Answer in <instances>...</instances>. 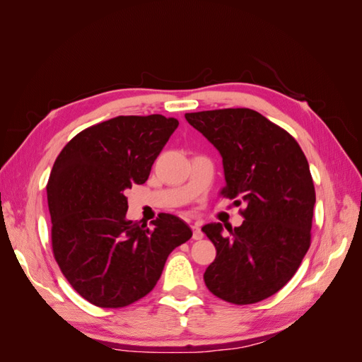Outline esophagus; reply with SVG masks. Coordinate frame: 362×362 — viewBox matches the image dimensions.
Instances as JSON below:
<instances>
[{
	"instance_id": "esophagus-1",
	"label": "esophagus",
	"mask_w": 362,
	"mask_h": 362,
	"mask_svg": "<svg viewBox=\"0 0 362 362\" xmlns=\"http://www.w3.org/2000/svg\"><path fill=\"white\" fill-rule=\"evenodd\" d=\"M191 228H193V238L194 240H201V238L204 236L201 227H199V222H194L193 226H191Z\"/></svg>"
}]
</instances>
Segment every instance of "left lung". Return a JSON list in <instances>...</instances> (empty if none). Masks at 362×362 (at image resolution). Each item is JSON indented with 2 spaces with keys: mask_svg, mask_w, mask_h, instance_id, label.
Here are the masks:
<instances>
[{
  "mask_svg": "<svg viewBox=\"0 0 362 362\" xmlns=\"http://www.w3.org/2000/svg\"><path fill=\"white\" fill-rule=\"evenodd\" d=\"M222 157V194L245 205L241 227L210 222L202 232L216 247L204 280L214 296L235 305L274 296L296 274L310 249L316 191L298 143L252 109L185 113Z\"/></svg>",
  "mask_w": 362,
  "mask_h": 362,
  "instance_id": "left-lung-1",
  "label": "left lung"
}]
</instances>
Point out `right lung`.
<instances>
[{
    "instance_id": "obj_1",
    "label": "right lung",
    "mask_w": 362,
    "mask_h": 362,
    "mask_svg": "<svg viewBox=\"0 0 362 362\" xmlns=\"http://www.w3.org/2000/svg\"><path fill=\"white\" fill-rule=\"evenodd\" d=\"M177 126L163 115L117 117L82 130L56 158L46 187L54 258L90 303L121 308L149 294L169 253L193 236L174 214L152 228L126 219V189L148 180Z\"/></svg>"
}]
</instances>
